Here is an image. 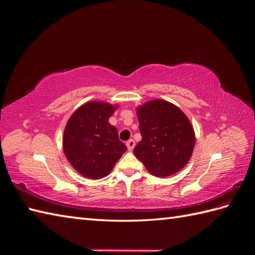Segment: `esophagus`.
<instances>
[{"label":"esophagus","mask_w":255,"mask_h":255,"mask_svg":"<svg viewBox=\"0 0 255 255\" xmlns=\"http://www.w3.org/2000/svg\"><path fill=\"white\" fill-rule=\"evenodd\" d=\"M127 146H128V151H132L135 146V141L133 139H129L127 141Z\"/></svg>","instance_id":"34e87169"}]
</instances>
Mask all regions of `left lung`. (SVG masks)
Returning <instances> with one entry per match:
<instances>
[{"label":"left lung","mask_w":255,"mask_h":255,"mask_svg":"<svg viewBox=\"0 0 255 255\" xmlns=\"http://www.w3.org/2000/svg\"><path fill=\"white\" fill-rule=\"evenodd\" d=\"M141 140L134 154L148 171L158 177L179 172L195 148V132L179 107L165 100H152L137 107Z\"/></svg>","instance_id":"8db88e82"}]
</instances>
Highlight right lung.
<instances>
[{
	"instance_id": "obj_1",
	"label": "right lung",
	"mask_w": 255,
	"mask_h": 255,
	"mask_svg": "<svg viewBox=\"0 0 255 255\" xmlns=\"http://www.w3.org/2000/svg\"><path fill=\"white\" fill-rule=\"evenodd\" d=\"M117 105L91 101L83 104L68 120L63 148L69 163L82 175L99 180L110 174L127 146L109 122Z\"/></svg>"
}]
</instances>
